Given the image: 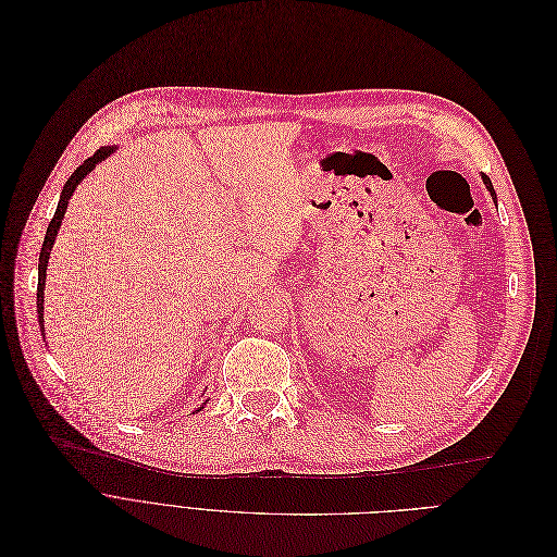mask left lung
<instances>
[{
    "instance_id": "left-lung-1",
    "label": "left lung",
    "mask_w": 557,
    "mask_h": 557,
    "mask_svg": "<svg viewBox=\"0 0 557 557\" xmlns=\"http://www.w3.org/2000/svg\"><path fill=\"white\" fill-rule=\"evenodd\" d=\"M483 183L487 185V190L492 193V199L496 201V193H494V188H492V181H490V176H487V174H483Z\"/></svg>"
}]
</instances>
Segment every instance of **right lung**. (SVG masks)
<instances>
[{
	"instance_id": "obj_1",
	"label": "right lung",
	"mask_w": 557,
	"mask_h": 557,
	"mask_svg": "<svg viewBox=\"0 0 557 557\" xmlns=\"http://www.w3.org/2000/svg\"><path fill=\"white\" fill-rule=\"evenodd\" d=\"M115 151V147H101V149H97L88 161H84L82 165H78L74 172H72V176L65 181V185H63V193H61V199H59V206H57V213H54V218H51V222H49V226H47V235H45V243H42V249H40V260H38V301H36V306H38V322H40V331H45L42 329V310H45V306H42V301H45V276H47V260H49V251H51V247H54V240H57V233H59V228H61V222H63V215H65V210H67V203H70V197L74 195V190H76V185L82 183L95 168H97V163H101L103 158H109L111 153ZM203 408V406H201ZM199 408V410H201Z\"/></svg>"
}]
</instances>
